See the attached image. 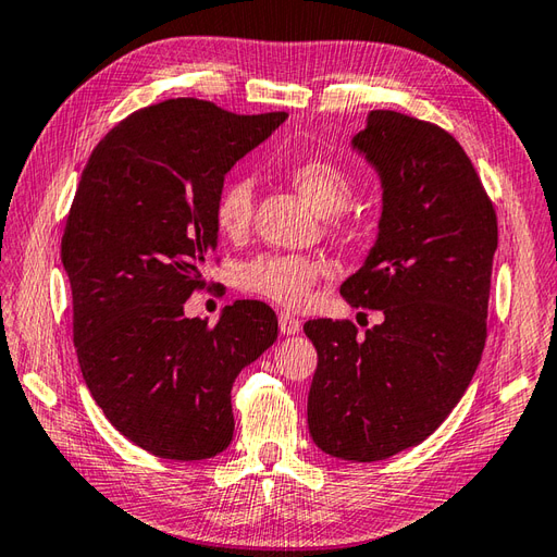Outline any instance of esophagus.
<instances>
[{
	"label": "esophagus",
	"mask_w": 557,
	"mask_h": 557,
	"mask_svg": "<svg viewBox=\"0 0 557 557\" xmlns=\"http://www.w3.org/2000/svg\"><path fill=\"white\" fill-rule=\"evenodd\" d=\"M277 322H280V332L287 334V337H292V334H299V330H301V320L292 315L289 310H282V313L277 315Z\"/></svg>",
	"instance_id": "obj_1"
}]
</instances>
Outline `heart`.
Wrapping results in <instances>:
<instances>
[{
  "mask_svg": "<svg viewBox=\"0 0 557 557\" xmlns=\"http://www.w3.org/2000/svg\"><path fill=\"white\" fill-rule=\"evenodd\" d=\"M292 183L322 215L339 213L351 201L354 185L342 165L325 159H308L294 165ZM253 215V185L247 177H232L220 189L213 209L215 227L227 239L247 235ZM327 273V263L315 256L261 253L239 265L237 284L253 296L280 306L308 304L313 284Z\"/></svg>",
  "mask_w": 557,
  "mask_h": 557,
  "instance_id": "heart-1",
  "label": "heart"
}]
</instances>
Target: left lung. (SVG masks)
Returning a JSON list of instances; mask_svg holds the SVG:
<instances>
[{
	"label": "left lung",
	"instance_id": "1",
	"mask_svg": "<svg viewBox=\"0 0 557 557\" xmlns=\"http://www.w3.org/2000/svg\"><path fill=\"white\" fill-rule=\"evenodd\" d=\"M351 145L380 175L382 218L342 296L384 320L366 337L351 320L306 322L318 351L308 432L334 458L372 462L424 442L470 386L498 223L468 153L438 125L370 111Z\"/></svg>",
	"mask_w": 557,
	"mask_h": 557
}]
</instances>
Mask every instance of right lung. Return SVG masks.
Returning a JSON list of instances; mask_svg holds the SVG:
<instances>
[{
    "instance_id": "add662e5",
    "label": "right lung",
    "mask_w": 557,
    "mask_h": 557,
    "mask_svg": "<svg viewBox=\"0 0 557 557\" xmlns=\"http://www.w3.org/2000/svg\"><path fill=\"white\" fill-rule=\"evenodd\" d=\"M284 119L168 99L115 125L77 185L61 239L77 363L115 430L159 458L223 454L232 384L277 339L263 301L225 306L213 327L185 301L206 284L227 171Z\"/></svg>"
}]
</instances>
